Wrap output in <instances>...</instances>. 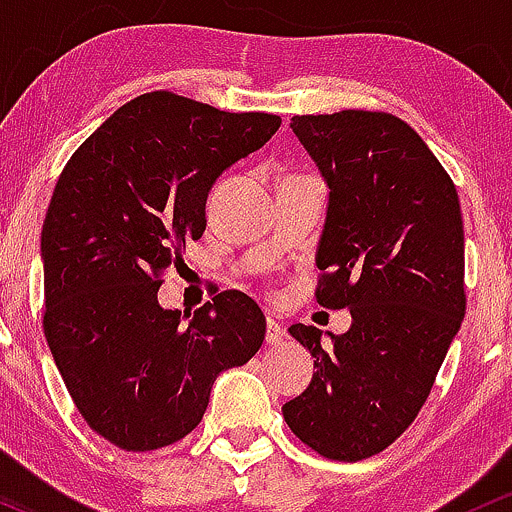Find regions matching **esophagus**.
Here are the masks:
<instances>
[{"instance_id": "obj_1", "label": "esophagus", "mask_w": 512, "mask_h": 512, "mask_svg": "<svg viewBox=\"0 0 512 512\" xmlns=\"http://www.w3.org/2000/svg\"><path fill=\"white\" fill-rule=\"evenodd\" d=\"M266 343H268V346H273V348L283 346V329H280L278 321L271 319V317L266 319Z\"/></svg>"}]
</instances>
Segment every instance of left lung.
Returning <instances> with one entry per match:
<instances>
[{"mask_svg": "<svg viewBox=\"0 0 512 512\" xmlns=\"http://www.w3.org/2000/svg\"><path fill=\"white\" fill-rule=\"evenodd\" d=\"M292 132L329 186L317 302L350 309L346 333L292 324L317 372L283 406L304 445L367 459L411 426L467 309L457 188L392 113L295 116Z\"/></svg>", "mask_w": 512, "mask_h": 512, "instance_id": "1", "label": "left lung"}]
</instances>
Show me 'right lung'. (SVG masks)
Instances as JSON below:
<instances>
[{"label": "right lung", "mask_w": 512, "mask_h": 512, "mask_svg": "<svg viewBox=\"0 0 512 512\" xmlns=\"http://www.w3.org/2000/svg\"><path fill=\"white\" fill-rule=\"evenodd\" d=\"M280 123L152 91L86 137L57 179L40 232L43 331L74 406L120 450L186 438L217 375L261 348L266 317L244 292L183 314L157 292L203 237L212 183Z\"/></svg>", "instance_id": "right-lung-1"}]
</instances>
